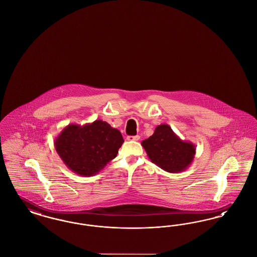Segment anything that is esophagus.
Segmentation results:
<instances>
[{"label": "esophagus", "mask_w": 257, "mask_h": 257, "mask_svg": "<svg viewBox=\"0 0 257 257\" xmlns=\"http://www.w3.org/2000/svg\"><path fill=\"white\" fill-rule=\"evenodd\" d=\"M127 141H139L140 136H127Z\"/></svg>", "instance_id": "esophagus-1"}]
</instances>
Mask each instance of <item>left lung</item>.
<instances>
[{"label": "left lung", "mask_w": 257, "mask_h": 257, "mask_svg": "<svg viewBox=\"0 0 257 257\" xmlns=\"http://www.w3.org/2000/svg\"><path fill=\"white\" fill-rule=\"evenodd\" d=\"M142 146L152 163L171 173L186 171L196 155V146L182 141L168 124L158 125Z\"/></svg>", "instance_id": "left-lung-1"}]
</instances>
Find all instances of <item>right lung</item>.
Instances as JSON below:
<instances>
[{
	"mask_svg": "<svg viewBox=\"0 0 257 257\" xmlns=\"http://www.w3.org/2000/svg\"><path fill=\"white\" fill-rule=\"evenodd\" d=\"M122 135L101 119L81 126L69 124L55 140L64 165L81 176H92L114 159L122 146Z\"/></svg>",
	"mask_w": 257,
	"mask_h": 257,
	"instance_id": "add662e5",
	"label": "right lung"
}]
</instances>
